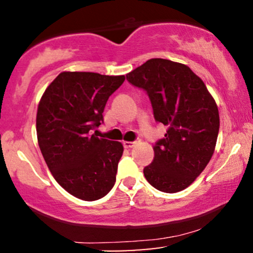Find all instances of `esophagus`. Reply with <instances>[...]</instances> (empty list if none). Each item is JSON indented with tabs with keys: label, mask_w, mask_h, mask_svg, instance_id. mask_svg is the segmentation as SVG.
I'll return each mask as SVG.
<instances>
[{
	"label": "esophagus",
	"mask_w": 253,
	"mask_h": 253,
	"mask_svg": "<svg viewBox=\"0 0 253 253\" xmlns=\"http://www.w3.org/2000/svg\"><path fill=\"white\" fill-rule=\"evenodd\" d=\"M136 144V141H124V147L125 149H130Z\"/></svg>",
	"instance_id": "34e87169"
}]
</instances>
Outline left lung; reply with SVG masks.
Instances as JSON below:
<instances>
[{
    "label": "left lung",
    "mask_w": 253,
    "mask_h": 253,
    "mask_svg": "<svg viewBox=\"0 0 253 253\" xmlns=\"http://www.w3.org/2000/svg\"><path fill=\"white\" fill-rule=\"evenodd\" d=\"M149 95L156 121L168 126L157 141L155 158L144 176L163 193H177L196 179L215 149L220 119L207 86L190 68L153 58L126 75Z\"/></svg>",
    "instance_id": "1"
}]
</instances>
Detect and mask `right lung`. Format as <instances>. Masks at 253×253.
I'll list each match as a JSON object with an SVG mask.
<instances>
[{
    "label": "right lung",
    "instance_id": "1",
    "mask_svg": "<svg viewBox=\"0 0 253 253\" xmlns=\"http://www.w3.org/2000/svg\"><path fill=\"white\" fill-rule=\"evenodd\" d=\"M125 76L96 72H62L43 92L37 113V135L54 179L71 195L95 201L117 179L123 144L97 138L110 95Z\"/></svg>",
    "mask_w": 253,
    "mask_h": 253
}]
</instances>
